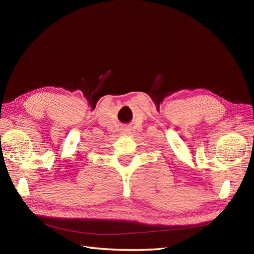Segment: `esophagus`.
Masks as SVG:
<instances>
[{
  "instance_id": "1",
  "label": "esophagus",
  "mask_w": 254,
  "mask_h": 254,
  "mask_svg": "<svg viewBox=\"0 0 254 254\" xmlns=\"http://www.w3.org/2000/svg\"><path fill=\"white\" fill-rule=\"evenodd\" d=\"M122 133L123 134H128L129 133V128H123L122 129Z\"/></svg>"
}]
</instances>
